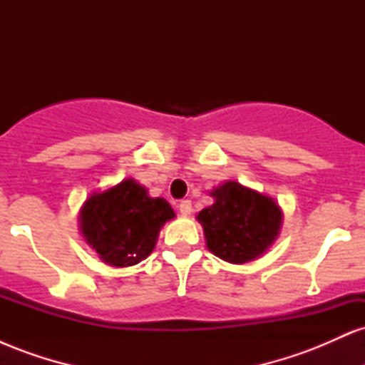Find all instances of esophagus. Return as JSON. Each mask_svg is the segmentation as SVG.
<instances>
[{
  "label": "esophagus",
  "mask_w": 365,
  "mask_h": 365,
  "mask_svg": "<svg viewBox=\"0 0 365 365\" xmlns=\"http://www.w3.org/2000/svg\"><path fill=\"white\" fill-rule=\"evenodd\" d=\"M178 209H180V212H182V216H188L192 211V202L190 200H180Z\"/></svg>",
  "instance_id": "1"
}]
</instances>
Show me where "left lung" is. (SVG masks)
Here are the masks:
<instances>
[{
  "label": "left lung",
  "instance_id": "obj_1",
  "mask_svg": "<svg viewBox=\"0 0 365 365\" xmlns=\"http://www.w3.org/2000/svg\"><path fill=\"white\" fill-rule=\"evenodd\" d=\"M215 204L197 215L207 249L232 264H245L273 245L283 212L271 197L238 182H225L211 192Z\"/></svg>",
  "mask_w": 365,
  "mask_h": 365
}]
</instances>
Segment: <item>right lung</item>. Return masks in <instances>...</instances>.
I'll list each match as a JSON object with an SVG mask.
<instances>
[{"label": "right lung", "mask_w": 365, "mask_h": 365, "mask_svg": "<svg viewBox=\"0 0 365 365\" xmlns=\"http://www.w3.org/2000/svg\"><path fill=\"white\" fill-rule=\"evenodd\" d=\"M173 217L165 199L149 197L144 187L127 178L83 202L81 232L103 262L128 267L153 252L163 225Z\"/></svg>", "instance_id": "obj_1"}]
</instances>
